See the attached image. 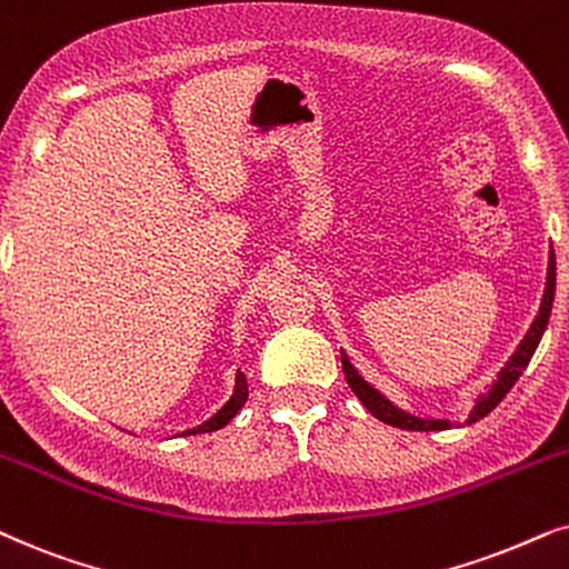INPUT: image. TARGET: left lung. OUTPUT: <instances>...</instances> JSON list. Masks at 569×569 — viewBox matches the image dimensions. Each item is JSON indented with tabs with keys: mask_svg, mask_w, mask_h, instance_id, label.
Segmentation results:
<instances>
[{
	"mask_svg": "<svg viewBox=\"0 0 569 569\" xmlns=\"http://www.w3.org/2000/svg\"><path fill=\"white\" fill-rule=\"evenodd\" d=\"M555 290H557V261H555V253H551L549 256V269H546V290H543L541 308H538V316L533 319V323H530L528 335L520 339L518 350L512 352V358L507 360L505 366H501V371L497 373V381L491 383L489 392L478 397L473 410H470V416H468V420H465V423H476V420L489 416V412L497 408L501 400H505V395L515 387V381L520 379L522 371H526L530 358H533V352L538 348V342H541L546 323H549L551 302H555ZM342 371H345V379H348L350 389L356 392L358 400L363 402L366 410H371L373 416L381 420V423L397 426V429H405V431H445V429H449L447 420L420 418V416H412V412H408V410L397 408L392 400H387V397H383L379 389L371 387V383H368L363 376L358 373V368L350 363V358L345 356V350H342Z\"/></svg>",
	"mask_w": 569,
	"mask_h": 569,
	"instance_id": "obj_1",
	"label": "left lung"
}]
</instances>
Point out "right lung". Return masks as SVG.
Returning <instances> with one entry per match:
<instances>
[{"label":"right lung","mask_w":569,"mask_h":569,"mask_svg":"<svg viewBox=\"0 0 569 569\" xmlns=\"http://www.w3.org/2000/svg\"><path fill=\"white\" fill-rule=\"evenodd\" d=\"M246 400H248V381H246V373L238 371V376H234V389H232L230 400L221 405V408L213 412L209 420H203L201 426H193V429L182 431L180 437H193V433H206V431L224 429V426L230 423L234 416H238V410L242 408V405H246Z\"/></svg>","instance_id":"add662e5"}]
</instances>
